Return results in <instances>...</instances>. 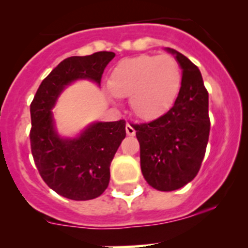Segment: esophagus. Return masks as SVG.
Returning <instances> with one entry per match:
<instances>
[{"instance_id": "obj_1", "label": "esophagus", "mask_w": 248, "mask_h": 248, "mask_svg": "<svg viewBox=\"0 0 248 248\" xmlns=\"http://www.w3.org/2000/svg\"><path fill=\"white\" fill-rule=\"evenodd\" d=\"M125 130H126L127 136H135L136 135V130L133 129V126L130 123H126V125H125Z\"/></svg>"}]
</instances>
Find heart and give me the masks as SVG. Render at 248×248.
Here are the masks:
<instances>
[{
	"label": "heart",
	"instance_id": "1",
	"mask_svg": "<svg viewBox=\"0 0 248 248\" xmlns=\"http://www.w3.org/2000/svg\"><path fill=\"white\" fill-rule=\"evenodd\" d=\"M111 96L129 97L133 112L143 119L165 113L182 88L179 64L169 55H138L117 63L108 78Z\"/></svg>",
	"mask_w": 248,
	"mask_h": 248
}]
</instances>
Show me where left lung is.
Segmentation results:
<instances>
[{
	"instance_id": "left-lung-1",
	"label": "left lung",
	"mask_w": 248,
	"mask_h": 248,
	"mask_svg": "<svg viewBox=\"0 0 248 248\" xmlns=\"http://www.w3.org/2000/svg\"><path fill=\"white\" fill-rule=\"evenodd\" d=\"M182 69V88L165 115L133 125L140 145V169L147 184L174 191L198 173L210 135L208 93L198 66L177 50L166 48Z\"/></svg>"
}]
</instances>
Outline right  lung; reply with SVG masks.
Listing matches in <instances>:
<instances>
[{
    "label": "right lung",
    "mask_w": 248,
    "mask_h": 248,
    "mask_svg": "<svg viewBox=\"0 0 248 248\" xmlns=\"http://www.w3.org/2000/svg\"><path fill=\"white\" fill-rule=\"evenodd\" d=\"M115 52L99 51L62 61L41 83L30 105V143L41 177L51 190L72 200L99 197L110 182V164L126 136L125 121L93 122L75 137L57 131L52 109L69 85L87 79L99 87Z\"/></svg>",
    "instance_id": "right-lung-1"
}]
</instances>
